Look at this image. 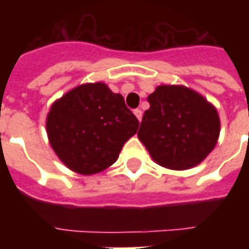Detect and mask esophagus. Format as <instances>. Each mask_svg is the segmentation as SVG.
I'll return each mask as SVG.
<instances>
[{"mask_svg":"<svg viewBox=\"0 0 249 249\" xmlns=\"http://www.w3.org/2000/svg\"><path fill=\"white\" fill-rule=\"evenodd\" d=\"M133 113H135V116L137 117V120H139V121H141V117H142V112H141L140 109H135V110H133Z\"/></svg>","mask_w":249,"mask_h":249,"instance_id":"obj_1","label":"esophagus"}]
</instances>
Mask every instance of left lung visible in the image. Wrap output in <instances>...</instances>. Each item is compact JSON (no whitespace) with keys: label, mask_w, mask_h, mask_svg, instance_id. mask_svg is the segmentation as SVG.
<instances>
[{"label":"left lung","mask_w":249,"mask_h":249,"mask_svg":"<svg viewBox=\"0 0 249 249\" xmlns=\"http://www.w3.org/2000/svg\"><path fill=\"white\" fill-rule=\"evenodd\" d=\"M148 103L137 136L157 164L180 171L208 156L219 139L220 120L203 96L185 87L161 85Z\"/></svg>","instance_id":"left-lung-1"}]
</instances>
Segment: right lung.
Masks as SVG:
<instances>
[{
    "label": "right lung",
    "mask_w": 249,
    "mask_h": 249,
    "mask_svg": "<svg viewBox=\"0 0 249 249\" xmlns=\"http://www.w3.org/2000/svg\"><path fill=\"white\" fill-rule=\"evenodd\" d=\"M139 120L124 97L103 82L74 88L53 104L46 120L52 148L66 167L93 175L110 167Z\"/></svg>",
    "instance_id": "1"
}]
</instances>
